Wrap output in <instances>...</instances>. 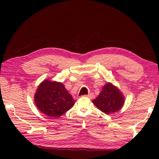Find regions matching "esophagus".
<instances>
[{"mask_svg":"<svg viewBox=\"0 0 159 159\" xmlns=\"http://www.w3.org/2000/svg\"><path fill=\"white\" fill-rule=\"evenodd\" d=\"M85 96L87 97V98H90V99H92L93 98L94 95H93V93H89V94H87V95H86Z\"/></svg>","mask_w":159,"mask_h":159,"instance_id":"34e87169","label":"esophagus"}]
</instances>
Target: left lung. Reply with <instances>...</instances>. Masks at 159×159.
<instances>
[{
	"instance_id": "1",
	"label": "left lung",
	"mask_w": 159,
	"mask_h": 159,
	"mask_svg": "<svg viewBox=\"0 0 159 159\" xmlns=\"http://www.w3.org/2000/svg\"><path fill=\"white\" fill-rule=\"evenodd\" d=\"M93 103L106 114L116 113L119 111L124 103V98L120 91L112 84L107 83L103 87L102 92Z\"/></svg>"
}]
</instances>
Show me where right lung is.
<instances>
[{"mask_svg":"<svg viewBox=\"0 0 159 159\" xmlns=\"http://www.w3.org/2000/svg\"><path fill=\"white\" fill-rule=\"evenodd\" d=\"M37 107L47 116L59 117L67 112L75 103L72 96L62 83L48 79L39 85L35 95Z\"/></svg>","mask_w":159,"mask_h":159,"instance_id":"obj_1","label":"right lung"}]
</instances>
